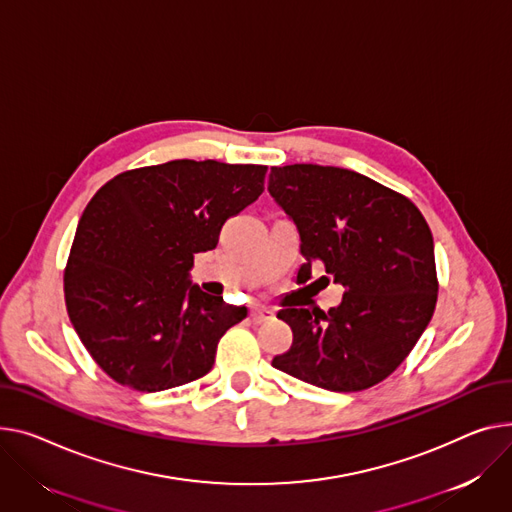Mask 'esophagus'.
<instances>
[{
    "label": "esophagus",
    "mask_w": 512,
    "mask_h": 512,
    "mask_svg": "<svg viewBox=\"0 0 512 512\" xmlns=\"http://www.w3.org/2000/svg\"><path fill=\"white\" fill-rule=\"evenodd\" d=\"M251 321L255 323V325H261V323H265V321H269V319H274V313L271 311H267V309H261V306H255V309H251Z\"/></svg>",
    "instance_id": "esophagus-1"
}]
</instances>
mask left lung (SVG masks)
Returning a JSON list of instances; mask_svg holds the SVG:
<instances>
[{"label": "left lung", "mask_w": 512, "mask_h": 512, "mask_svg": "<svg viewBox=\"0 0 512 512\" xmlns=\"http://www.w3.org/2000/svg\"><path fill=\"white\" fill-rule=\"evenodd\" d=\"M269 195L292 218L306 263L298 282L344 286L342 304L282 309L292 346L271 366L315 387L352 393L385 381L428 327L436 296L432 232L405 195L337 166H271Z\"/></svg>", "instance_id": "left-lung-1"}]
</instances>
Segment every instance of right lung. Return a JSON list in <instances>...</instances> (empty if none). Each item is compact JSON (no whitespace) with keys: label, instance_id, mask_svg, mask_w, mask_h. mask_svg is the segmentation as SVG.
I'll return each mask as SVG.
<instances>
[{"label":"right lung","instance_id":"1","mask_svg":"<svg viewBox=\"0 0 512 512\" xmlns=\"http://www.w3.org/2000/svg\"><path fill=\"white\" fill-rule=\"evenodd\" d=\"M267 166L170 160L125 170L86 206L63 274L65 306L84 348L135 391L201 379L220 337L247 317L189 282L230 216L263 193Z\"/></svg>","mask_w":512,"mask_h":512}]
</instances>
